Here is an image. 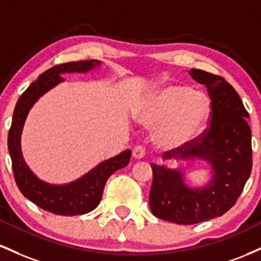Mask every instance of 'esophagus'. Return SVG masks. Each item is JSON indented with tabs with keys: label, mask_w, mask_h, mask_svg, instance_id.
<instances>
[{
	"label": "esophagus",
	"mask_w": 261,
	"mask_h": 261,
	"mask_svg": "<svg viewBox=\"0 0 261 261\" xmlns=\"http://www.w3.org/2000/svg\"><path fill=\"white\" fill-rule=\"evenodd\" d=\"M133 156L136 158V159H138V160L143 159V158L145 156V148H144V146H142V145L136 146V148L133 149Z\"/></svg>",
	"instance_id": "1"
}]
</instances>
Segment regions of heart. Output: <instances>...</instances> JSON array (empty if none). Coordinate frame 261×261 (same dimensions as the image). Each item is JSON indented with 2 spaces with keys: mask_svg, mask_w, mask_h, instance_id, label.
I'll list each match as a JSON object with an SVG mask.
<instances>
[{
  "mask_svg": "<svg viewBox=\"0 0 261 261\" xmlns=\"http://www.w3.org/2000/svg\"><path fill=\"white\" fill-rule=\"evenodd\" d=\"M211 105L203 93L185 85H165L145 96L137 107V122L155 128L154 142L165 151L191 144L208 122Z\"/></svg>",
  "mask_w": 261,
  "mask_h": 261,
  "instance_id": "1",
  "label": "heart"
}]
</instances>
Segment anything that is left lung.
<instances>
[{
    "instance_id": "8db88e82",
    "label": "left lung",
    "mask_w": 261,
    "mask_h": 261,
    "mask_svg": "<svg viewBox=\"0 0 261 261\" xmlns=\"http://www.w3.org/2000/svg\"><path fill=\"white\" fill-rule=\"evenodd\" d=\"M189 74L207 87L211 123L191 144L177 154L166 151L163 159H202L211 165L212 178L202 187H190L181 170L150 164L151 212L155 217L177 224L200 223L224 215L241 196L253 165L249 113L238 93L218 75L198 69H191Z\"/></svg>"
}]
</instances>
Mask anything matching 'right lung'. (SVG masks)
<instances>
[{
	"mask_svg": "<svg viewBox=\"0 0 261 261\" xmlns=\"http://www.w3.org/2000/svg\"><path fill=\"white\" fill-rule=\"evenodd\" d=\"M101 65L98 60H81L60 64L44 71L31 86L22 93L14 107L12 124L8 133V151L12 159L14 180L24 197L40 208L59 216H79L91 212L98 206L108 177L129 164L130 150L99 163L96 168L72 182L53 185L44 182L33 174L25 164L20 149V136L29 110L40 96L58 84L63 83V74L87 72Z\"/></svg>",
	"mask_w": 261,
	"mask_h": 261,
	"instance_id": "right-lung-1",
	"label": "right lung"
}]
</instances>
